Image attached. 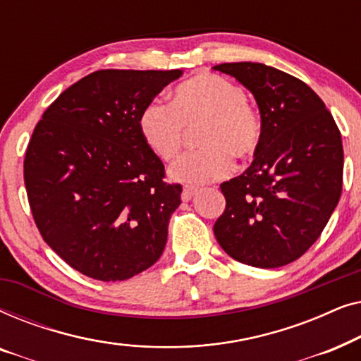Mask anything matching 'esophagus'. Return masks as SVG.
<instances>
[{
	"instance_id": "1",
	"label": "esophagus",
	"mask_w": 361,
	"mask_h": 361,
	"mask_svg": "<svg viewBox=\"0 0 361 361\" xmlns=\"http://www.w3.org/2000/svg\"><path fill=\"white\" fill-rule=\"evenodd\" d=\"M197 194V189H194V187H189L185 185L184 190H182V200L184 202H189L192 197H194Z\"/></svg>"
}]
</instances>
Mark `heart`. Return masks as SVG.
Returning <instances> with one entry per match:
<instances>
[{
  "label": "heart",
  "instance_id": "1",
  "mask_svg": "<svg viewBox=\"0 0 361 361\" xmlns=\"http://www.w3.org/2000/svg\"><path fill=\"white\" fill-rule=\"evenodd\" d=\"M137 125L146 146L162 161L176 159L187 131L202 128L197 135L202 149L182 156L171 167L172 179L190 185L224 179L233 171L231 156H253L263 137L261 118L246 92L216 73H200L180 83L171 105L147 103Z\"/></svg>",
  "mask_w": 361,
  "mask_h": 361
}]
</instances>
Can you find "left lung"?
<instances>
[{"mask_svg": "<svg viewBox=\"0 0 361 361\" xmlns=\"http://www.w3.org/2000/svg\"><path fill=\"white\" fill-rule=\"evenodd\" d=\"M255 95L263 137L243 174L220 184L226 205L214 225L221 248L255 268H279L315 243L338 204L342 136L309 85L258 62L214 67Z\"/></svg>", "mask_w": 361, "mask_h": 361, "instance_id": "left-lung-1", "label": "left lung"}]
</instances>
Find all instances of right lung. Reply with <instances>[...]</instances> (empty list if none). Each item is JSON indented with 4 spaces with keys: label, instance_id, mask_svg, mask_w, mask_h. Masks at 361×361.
Returning <instances> with one entry per match:
<instances>
[{
    "label": "right lung",
    "instance_id": "1",
    "mask_svg": "<svg viewBox=\"0 0 361 361\" xmlns=\"http://www.w3.org/2000/svg\"><path fill=\"white\" fill-rule=\"evenodd\" d=\"M182 71H97L44 111L24 157L42 238L68 266L125 281L161 258L182 185L146 146L140 115Z\"/></svg>",
    "mask_w": 361,
    "mask_h": 361
}]
</instances>
